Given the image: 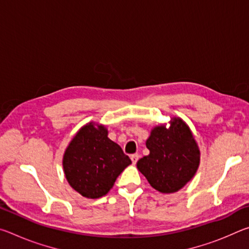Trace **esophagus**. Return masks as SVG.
I'll return each instance as SVG.
<instances>
[{"label": "esophagus", "mask_w": 249, "mask_h": 249, "mask_svg": "<svg viewBox=\"0 0 249 249\" xmlns=\"http://www.w3.org/2000/svg\"><path fill=\"white\" fill-rule=\"evenodd\" d=\"M138 158H140V155H138V154H133L132 156H130V159H132L133 163H136Z\"/></svg>", "instance_id": "1"}]
</instances>
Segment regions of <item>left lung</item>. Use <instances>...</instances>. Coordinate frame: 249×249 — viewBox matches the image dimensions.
I'll use <instances>...</instances> for the list:
<instances>
[{
	"instance_id": "8db88e82",
	"label": "left lung",
	"mask_w": 249,
	"mask_h": 249,
	"mask_svg": "<svg viewBox=\"0 0 249 249\" xmlns=\"http://www.w3.org/2000/svg\"><path fill=\"white\" fill-rule=\"evenodd\" d=\"M146 147L149 155L138 160L137 169L161 193L179 191L199 168V146L180 117H172L169 127L162 124L151 129Z\"/></svg>"
}]
</instances>
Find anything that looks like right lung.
<instances>
[{"mask_svg": "<svg viewBox=\"0 0 249 249\" xmlns=\"http://www.w3.org/2000/svg\"><path fill=\"white\" fill-rule=\"evenodd\" d=\"M130 163L128 156L107 137L105 126L93 122L78 130L62 159L67 181L88 199L107 195Z\"/></svg>", "mask_w": 249, "mask_h": 249, "instance_id": "right-lung-1", "label": "right lung"}]
</instances>
